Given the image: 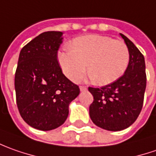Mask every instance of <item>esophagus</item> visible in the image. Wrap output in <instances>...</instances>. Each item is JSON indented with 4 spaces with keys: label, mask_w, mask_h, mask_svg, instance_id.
Returning <instances> with one entry per match:
<instances>
[{
    "label": "esophagus",
    "mask_w": 156,
    "mask_h": 156,
    "mask_svg": "<svg viewBox=\"0 0 156 156\" xmlns=\"http://www.w3.org/2000/svg\"><path fill=\"white\" fill-rule=\"evenodd\" d=\"M79 89H80V90H81V91H84V90H87V87H86V86H84V85H81V86L79 87Z\"/></svg>",
    "instance_id": "esophagus-1"
}]
</instances>
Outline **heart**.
Segmentation results:
<instances>
[{"label": "heart", "mask_w": 156, "mask_h": 156, "mask_svg": "<svg viewBox=\"0 0 156 156\" xmlns=\"http://www.w3.org/2000/svg\"><path fill=\"white\" fill-rule=\"evenodd\" d=\"M58 61L66 77L78 80L88 73L93 83L106 85L115 82L125 73L129 51L122 41L100 34L75 38L70 48L58 52Z\"/></svg>", "instance_id": "obj_1"}]
</instances>
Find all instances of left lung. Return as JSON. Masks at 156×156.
Wrapping results in <instances>:
<instances>
[{
    "label": "left lung",
    "instance_id": "obj_1",
    "mask_svg": "<svg viewBox=\"0 0 156 156\" xmlns=\"http://www.w3.org/2000/svg\"><path fill=\"white\" fill-rule=\"evenodd\" d=\"M129 51V62L124 74L113 83L100 88L89 87L93 96L90 116L97 126L110 131L129 127L142 110L147 77L142 52L122 34Z\"/></svg>",
    "mask_w": 156,
    "mask_h": 156
}]
</instances>
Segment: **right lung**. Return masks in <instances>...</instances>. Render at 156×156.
<instances>
[{
    "label": "right lung",
    "instance_id": "add662e5",
    "mask_svg": "<svg viewBox=\"0 0 156 156\" xmlns=\"http://www.w3.org/2000/svg\"><path fill=\"white\" fill-rule=\"evenodd\" d=\"M62 32L42 33L20 52L14 77L17 107L31 127L46 131L61 126L69 105L79 94L77 84L62 73L57 59Z\"/></svg>",
    "mask_w": 156,
    "mask_h": 156
}]
</instances>
